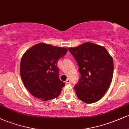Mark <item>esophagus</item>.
<instances>
[{
	"mask_svg": "<svg viewBox=\"0 0 129 129\" xmlns=\"http://www.w3.org/2000/svg\"><path fill=\"white\" fill-rule=\"evenodd\" d=\"M66 84H70V80L69 79H67L66 81Z\"/></svg>",
	"mask_w": 129,
	"mask_h": 129,
	"instance_id": "esophagus-1",
	"label": "esophagus"
}]
</instances>
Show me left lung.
Returning a JSON list of instances; mask_svg holds the SVG:
<instances>
[{
    "label": "left lung",
    "instance_id": "8db88e82",
    "mask_svg": "<svg viewBox=\"0 0 129 129\" xmlns=\"http://www.w3.org/2000/svg\"><path fill=\"white\" fill-rule=\"evenodd\" d=\"M68 49L76 59L81 75L74 87L77 96L85 103H96L103 97L112 82V56L103 46L90 42Z\"/></svg>",
    "mask_w": 129,
    "mask_h": 129
}]
</instances>
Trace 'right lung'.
<instances>
[{
  "label": "right lung",
  "mask_w": 129,
  "mask_h": 129,
  "mask_svg": "<svg viewBox=\"0 0 129 129\" xmlns=\"http://www.w3.org/2000/svg\"><path fill=\"white\" fill-rule=\"evenodd\" d=\"M67 51L64 47L39 43L23 54L20 64V76L33 96L48 101L59 95L66 84L59 78L57 63Z\"/></svg>",
  "instance_id": "right-lung-1"
}]
</instances>
